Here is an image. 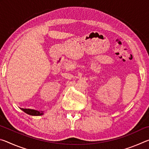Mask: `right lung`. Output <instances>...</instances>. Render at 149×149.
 Wrapping results in <instances>:
<instances>
[{
  "label": "right lung",
  "mask_w": 149,
  "mask_h": 149,
  "mask_svg": "<svg viewBox=\"0 0 149 149\" xmlns=\"http://www.w3.org/2000/svg\"><path fill=\"white\" fill-rule=\"evenodd\" d=\"M21 110H23L26 114L31 116H41L44 114L42 111H38L33 109H26V108H21Z\"/></svg>",
  "instance_id": "add662e5"
}]
</instances>
